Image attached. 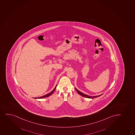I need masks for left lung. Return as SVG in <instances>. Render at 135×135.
<instances>
[{"instance_id": "left-lung-1", "label": "left lung", "mask_w": 135, "mask_h": 135, "mask_svg": "<svg viewBox=\"0 0 135 135\" xmlns=\"http://www.w3.org/2000/svg\"><path fill=\"white\" fill-rule=\"evenodd\" d=\"M76 91H77V93L79 94L80 95H82V97H86V98H96V97H99L100 95H102L103 94H101L100 95H95V96H89V95H87L86 94H84L83 93H81L80 91H79V90H78L76 88H75Z\"/></svg>"}]
</instances>
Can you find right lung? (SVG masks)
I'll use <instances>...</instances> for the list:
<instances>
[{
  "label": "right lung",
  "instance_id": "right-lung-1",
  "mask_svg": "<svg viewBox=\"0 0 135 135\" xmlns=\"http://www.w3.org/2000/svg\"><path fill=\"white\" fill-rule=\"evenodd\" d=\"M56 86H57V85H56V86L55 87V88L53 89V90L52 91H51L50 93H49L48 94H46L45 95H43L42 97H36V98H34L35 99H41V98H46V97H49L51 95H52V94H53V93L54 92L55 90L56 89Z\"/></svg>",
  "mask_w": 135,
  "mask_h": 135
}]
</instances>
